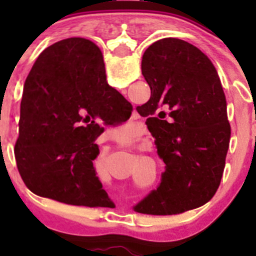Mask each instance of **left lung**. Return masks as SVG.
Wrapping results in <instances>:
<instances>
[{"mask_svg":"<svg viewBox=\"0 0 256 256\" xmlns=\"http://www.w3.org/2000/svg\"><path fill=\"white\" fill-rule=\"evenodd\" d=\"M141 68L151 97L140 110L166 170L134 210L172 216L202 206L220 184L230 140L218 72L204 52L178 38L148 46Z\"/></svg>","mask_w":256,"mask_h":256,"instance_id":"8db88e82","label":"left lung"}]
</instances>
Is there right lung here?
Segmentation results:
<instances>
[{
  "mask_svg": "<svg viewBox=\"0 0 256 256\" xmlns=\"http://www.w3.org/2000/svg\"><path fill=\"white\" fill-rule=\"evenodd\" d=\"M130 104L106 83L102 52L86 38H66L40 52L24 83L18 169L33 194L76 206H105L96 177V138L108 112Z\"/></svg>",
  "mask_w": 256,
  "mask_h": 256,
  "instance_id": "1",
  "label": "right lung"
}]
</instances>
